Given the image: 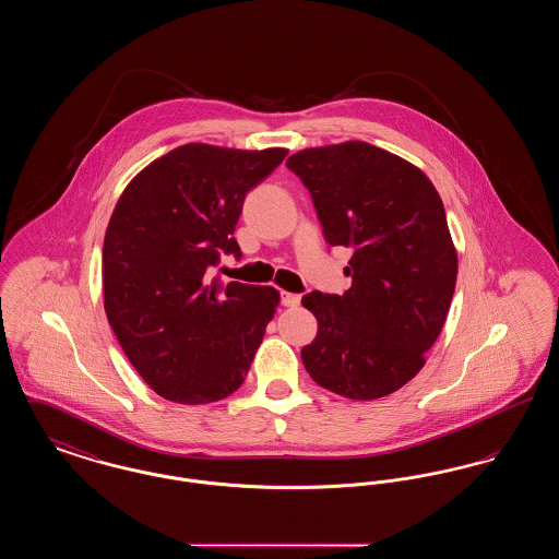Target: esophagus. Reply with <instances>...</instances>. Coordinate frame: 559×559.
I'll list each match as a JSON object with an SVG mask.
<instances>
[{"instance_id":"34e87169","label":"esophagus","mask_w":559,"mask_h":559,"mask_svg":"<svg viewBox=\"0 0 559 559\" xmlns=\"http://www.w3.org/2000/svg\"><path fill=\"white\" fill-rule=\"evenodd\" d=\"M299 301H301V297H299L297 293H281V304H283L285 308H295V306H299Z\"/></svg>"}]
</instances>
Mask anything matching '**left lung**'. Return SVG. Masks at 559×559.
Returning a JSON list of instances; mask_svg holds the SVG:
<instances>
[{
  "instance_id": "1",
  "label": "left lung",
  "mask_w": 559,
  "mask_h": 559,
  "mask_svg": "<svg viewBox=\"0 0 559 559\" xmlns=\"http://www.w3.org/2000/svg\"><path fill=\"white\" fill-rule=\"evenodd\" d=\"M287 167L324 240L352 249L344 295L301 297L319 320L304 367L340 396L383 399L421 371L449 317L456 251L442 199L419 167L369 142L306 148Z\"/></svg>"
}]
</instances>
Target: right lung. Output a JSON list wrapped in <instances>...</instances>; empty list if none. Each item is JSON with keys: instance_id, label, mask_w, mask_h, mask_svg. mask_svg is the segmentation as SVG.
Returning <instances> with one entry per match:
<instances>
[{"instance_id": "right-lung-1", "label": "right lung", "mask_w": 559, "mask_h": 559, "mask_svg": "<svg viewBox=\"0 0 559 559\" xmlns=\"http://www.w3.org/2000/svg\"><path fill=\"white\" fill-rule=\"evenodd\" d=\"M285 148L185 144L144 167L108 222L103 289L108 322L138 374L165 400L207 404L245 381L281 295L213 276L240 258L235 228L247 192Z\"/></svg>"}]
</instances>
